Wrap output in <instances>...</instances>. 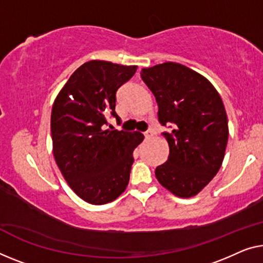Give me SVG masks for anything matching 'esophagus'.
Listing matches in <instances>:
<instances>
[{
	"instance_id": "34e87169",
	"label": "esophagus",
	"mask_w": 263,
	"mask_h": 263,
	"mask_svg": "<svg viewBox=\"0 0 263 263\" xmlns=\"http://www.w3.org/2000/svg\"><path fill=\"white\" fill-rule=\"evenodd\" d=\"M152 136H154V133H152L151 131H146V132L144 133V137H145V139H150Z\"/></svg>"
}]
</instances>
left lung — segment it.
Listing matches in <instances>:
<instances>
[{"instance_id": "8db88e82", "label": "left lung", "mask_w": 263, "mask_h": 263, "mask_svg": "<svg viewBox=\"0 0 263 263\" xmlns=\"http://www.w3.org/2000/svg\"><path fill=\"white\" fill-rule=\"evenodd\" d=\"M143 81L156 98L169 158L156 167L158 182L171 194L190 198L217 174L228 143V118L213 84L186 66L164 62L143 68Z\"/></svg>"}]
</instances>
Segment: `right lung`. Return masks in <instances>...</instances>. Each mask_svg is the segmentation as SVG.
<instances>
[{
    "mask_svg": "<svg viewBox=\"0 0 263 263\" xmlns=\"http://www.w3.org/2000/svg\"><path fill=\"white\" fill-rule=\"evenodd\" d=\"M137 66L104 60L81 65L60 89L50 116L53 155L74 193L89 204L115 201L130 181L133 151L140 132L105 130L115 111L116 92Z\"/></svg>",
    "mask_w": 263,
    "mask_h": 263,
    "instance_id": "right-lung-1",
    "label": "right lung"
}]
</instances>
